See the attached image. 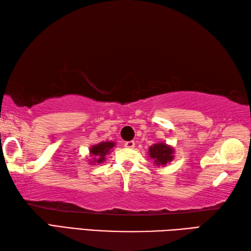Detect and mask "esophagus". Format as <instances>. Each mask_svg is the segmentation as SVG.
Listing matches in <instances>:
<instances>
[{
	"mask_svg": "<svg viewBox=\"0 0 251 251\" xmlns=\"http://www.w3.org/2000/svg\"><path fill=\"white\" fill-rule=\"evenodd\" d=\"M125 148H128V149H134L135 148V142L134 141H127L124 143Z\"/></svg>",
	"mask_w": 251,
	"mask_h": 251,
	"instance_id": "esophagus-1",
	"label": "esophagus"
}]
</instances>
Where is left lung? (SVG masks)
I'll use <instances>...</instances> for the list:
<instances>
[{
  "instance_id": "obj_1",
  "label": "left lung",
  "mask_w": 251,
  "mask_h": 251,
  "mask_svg": "<svg viewBox=\"0 0 251 251\" xmlns=\"http://www.w3.org/2000/svg\"><path fill=\"white\" fill-rule=\"evenodd\" d=\"M174 148L164 142H158L149 148L150 157L154 159L156 166H165L174 159Z\"/></svg>"
}]
</instances>
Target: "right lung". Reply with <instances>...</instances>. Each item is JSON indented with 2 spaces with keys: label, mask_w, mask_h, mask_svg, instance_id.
Instances as JSON below:
<instances>
[{
  "label": "right lung",
  "mask_w": 251,
  "mask_h": 251,
  "mask_svg": "<svg viewBox=\"0 0 251 251\" xmlns=\"http://www.w3.org/2000/svg\"><path fill=\"white\" fill-rule=\"evenodd\" d=\"M115 143L112 141L100 142L98 145L93 146L89 149V152H90V156H93L94 161H92L90 163H95V162L98 164L102 163L104 161L106 154L110 153L111 149H113Z\"/></svg>",
  "instance_id": "obj_1"
}]
</instances>
